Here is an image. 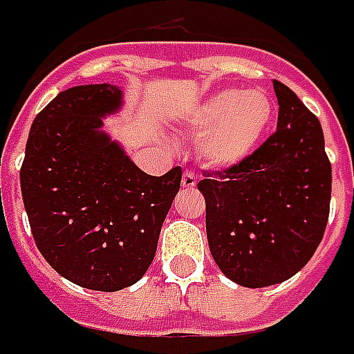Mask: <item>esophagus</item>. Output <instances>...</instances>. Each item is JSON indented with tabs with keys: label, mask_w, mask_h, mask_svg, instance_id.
I'll return each mask as SVG.
<instances>
[{
	"label": "esophagus",
	"mask_w": 354,
	"mask_h": 354,
	"mask_svg": "<svg viewBox=\"0 0 354 354\" xmlns=\"http://www.w3.org/2000/svg\"><path fill=\"white\" fill-rule=\"evenodd\" d=\"M195 185H197V176H195V172L185 170L184 176H182V187H185V189H193Z\"/></svg>",
	"instance_id": "1"
}]
</instances>
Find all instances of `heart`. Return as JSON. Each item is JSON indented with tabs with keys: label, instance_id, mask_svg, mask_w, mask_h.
Returning a JSON list of instances; mask_svg holds the SVG:
<instances>
[{
	"label": "heart",
	"instance_id": "obj_1",
	"mask_svg": "<svg viewBox=\"0 0 354 354\" xmlns=\"http://www.w3.org/2000/svg\"><path fill=\"white\" fill-rule=\"evenodd\" d=\"M272 116L274 106L264 91L229 88L198 103L184 127L198 138V156L204 163L214 169H229L257 150Z\"/></svg>",
	"mask_w": 354,
	"mask_h": 354
}]
</instances>
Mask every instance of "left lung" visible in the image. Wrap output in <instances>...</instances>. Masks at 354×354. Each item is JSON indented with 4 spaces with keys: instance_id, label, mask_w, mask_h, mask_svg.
Instances as JSON below:
<instances>
[{
    "instance_id": "8db88e82",
    "label": "left lung",
    "mask_w": 354,
    "mask_h": 354,
    "mask_svg": "<svg viewBox=\"0 0 354 354\" xmlns=\"http://www.w3.org/2000/svg\"><path fill=\"white\" fill-rule=\"evenodd\" d=\"M277 129L242 163L204 172L212 257L250 289L281 283L308 264L330 212L332 167L315 114L274 80Z\"/></svg>"
}]
</instances>
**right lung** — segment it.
Segmentation results:
<instances>
[{
	"instance_id": "right-lung-1",
	"label": "right lung",
	"mask_w": 354,
	"mask_h": 354,
	"mask_svg": "<svg viewBox=\"0 0 354 354\" xmlns=\"http://www.w3.org/2000/svg\"><path fill=\"white\" fill-rule=\"evenodd\" d=\"M112 84L57 93L31 124L20 169L24 208L41 255L84 289L137 283L153 261L182 169L150 176L104 133L122 109Z\"/></svg>"
}]
</instances>
